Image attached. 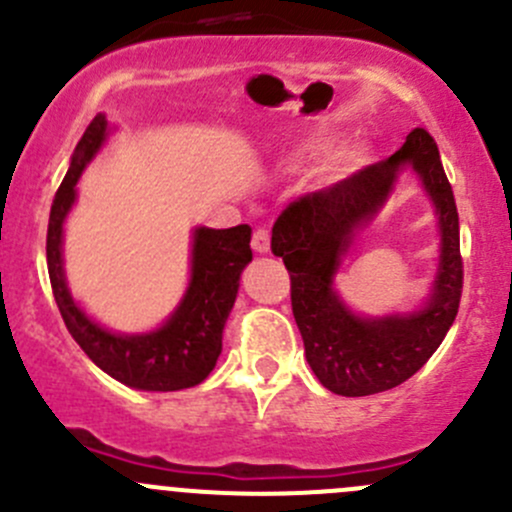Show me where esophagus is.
Here are the masks:
<instances>
[{"label":"esophagus","mask_w":512,"mask_h":512,"mask_svg":"<svg viewBox=\"0 0 512 512\" xmlns=\"http://www.w3.org/2000/svg\"><path fill=\"white\" fill-rule=\"evenodd\" d=\"M252 250H255L257 255H265V252L270 250V232H267L265 227H257L255 235H252Z\"/></svg>","instance_id":"34e87169"}]
</instances>
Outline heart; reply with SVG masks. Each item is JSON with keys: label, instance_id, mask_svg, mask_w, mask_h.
<instances>
[{"label": "heart", "instance_id": "b5f03b06", "mask_svg": "<svg viewBox=\"0 0 512 512\" xmlns=\"http://www.w3.org/2000/svg\"><path fill=\"white\" fill-rule=\"evenodd\" d=\"M334 141H337V138H334L332 133H327V131L314 133V136L309 138L307 143H304L302 156H304V158H317V156H322V153H327L329 148L334 146ZM342 160H347V163H359V160H361V151L347 153V156H344Z\"/></svg>", "mask_w": 512, "mask_h": 512}]
</instances>
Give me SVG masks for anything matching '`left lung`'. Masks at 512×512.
Listing matches in <instances>:
<instances>
[{
	"label": "left lung",
	"instance_id": "1",
	"mask_svg": "<svg viewBox=\"0 0 512 512\" xmlns=\"http://www.w3.org/2000/svg\"><path fill=\"white\" fill-rule=\"evenodd\" d=\"M406 167L419 175L437 213L439 270L414 313L364 318L338 297L333 280ZM272 252L289 270L294 322L322 386L339 396H371L404 384L441 347L463 289L458 210L436 141L414 128L391 158L289 203L272 227Z\"/></svg>",
	"mask_w": 512,
	"mask_h": 512
}]
</instances>
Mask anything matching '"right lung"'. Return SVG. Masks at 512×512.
I'll use <instances>...</instances> for the list:
<instances>
[{"label":"right lung","instance_id":"1","mask_svg":"<svg viewBox=\"0 0 512 512\" xmlns=\"http://www.w3.org/2000/svg\"><path fill=\"white\" fill-rule=\"evenodd\" d=\"M113 126L98 113L76 146L64 183L56 190L46 232V265L66 329L86 356L121 384L141 391H180L200 384L223 352V329L235 304L240 275L252 262L250 225L195 227L190 280L170 317L151 332L123 334L101 327L71 297L64 272V223L76 203V183L96 158Z\"/></svg>","mask_w":512,"mask_h":512}]
</instances>
